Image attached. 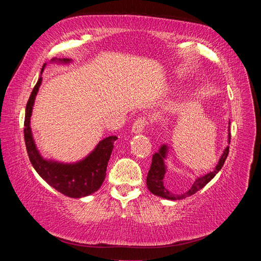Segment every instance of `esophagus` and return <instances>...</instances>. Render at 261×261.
<instances>
[{
	"instance_id": "34e87169",
	"label": "esophagus",
	"mask_w": 261,
	"mask_h": 261,
	"mask_svg": "<svg viewBox=\"0 0 261 261\" xmlns=\"http://www.w3.org/2000/svg\"><path fill=\"white\" fill-rule=\"evenodd\" d=\"M147 118L145 116H140L138 117L137 120L134 123L133 127H132V133L134 134H139V133H143L146 125H147Z\"/></svg>"
}]
</instances>
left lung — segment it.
Listing matches in <instances>:
<instances>
[{"label":"left lung","mask_w":261,"mask_h":261,"mask_svg":"<svg viewBox=\"0 0 261 261\" xmlns=\"http://www.w3.org/2000/svg\"><path fill=\"white\" fill-rule=\"evenodd\" d=\"M230 140H231V134H230V127H228V144H230ZM228 148L230 147L227 146L224 149V151H223L222 155H221L215 170L208 173V174H206V175L197 178L195 180V183L193 184V186L189 188L187 192H185L184 194L177 195V194H173L172 192H170L169 189L163 185L164 174L167 173V165H165L164 160H165V158H167L169 148L167 145H162L161 148L159 149V151L155 152L152 155L151 167H150V170H149L148 175H147L148 189L153 195L160 196V197H162V198L170 199V200H179V199H183V198H186V197L194 195L195 193L200 191L203 186H206L209 181L216 176L217 173L221 169H222L223 164L227 158V154H228Z\"/></svg>","instance_id":"left-lung-1"}]
</instances>
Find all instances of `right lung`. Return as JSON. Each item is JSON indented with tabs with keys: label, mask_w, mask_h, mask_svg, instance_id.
Wrapping results in <instances>:
<instances>
[{
	"label": "right lung",
	"mask_w": 261,
	"mask_h": 261,
	"mask_svg": "<svg viewBox=\"0 0 261 261\" xmlns=\"http://www.w3.org/2000/svg\"><path fill=\"white\" fill-rule=\"evenodd\" d=\"M69 59H53L52 62L67 64ZM45 64L43 65V67ZM43 67L41 73L43 72ZM42 82V77L38 80L35 88L31 92L26 106L25 128L23 136L29 160L34 169L46 183L58 192L72 198H82L85 196L97 192L106 178V171L110 155L112 153L113 144L117 139L116 136H109L99 141L93 151L85 159L76 163H61L58 161L46 160L38 151L33 133L30 128V117L33 113L35 99Z\"/></svg>",
	"instance_id": "obj_1"
}]
</instances>
